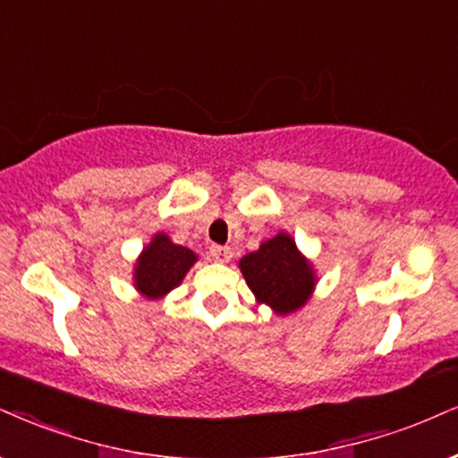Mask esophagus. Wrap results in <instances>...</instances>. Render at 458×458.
<instances>
[{"label": "esophagus", "instance_id": "esophagus-1", "mask_svg": "<svg viewBox=\"0 0 458 458\" xmlns=\"http://www.w3.org/2000/svg\"><path fill=\"white\" fill-rule=\"evenodd\" d=\"M210 257L214 259V261H218V263H227V261H231V257H233V252H231L229 246L212 244L210 246Z\"/></svg>", "mask_w": 458, "mask_h": 458}]
</instances>
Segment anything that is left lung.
I'll list each match as a JSON object with an SVG mask.
<instances>
[{
    "label": "left lung",
    "instance_id": "obj_1",
    "mask_svg": "<svg viewBox=\"0 0 458 458\" xmlns=\"http://www.w3.org/2000/svg\"><path fill=\"white\" fill-rule=\"evenodd\" d=\"M240 269L259 303L278 314L301 308L314 289L312 267L286 233L263 242L257 252L242 259Z\"/></svg>",
    "mask_w": 458,
    "mask_h": 458
}]
</instances>
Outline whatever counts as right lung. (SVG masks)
Returning <instances> with one entry per match:
<instances>
[{"mask_svg": "<svg viewBox=\"0 0 458 458\" xmlns=\"http://www.w3.org/2000/svg\"><path fill=\"white\" fill-rule=\"evenodd\" d=\"M195 261L193 250L169 242L165 233L155 235L135 265V286L150 299L167 295L182 282Z\"/></svg>", "mask_w": 458, "mask_h": 458, "instance_id": "right-lung-1", "label": "right lung"}]
</instances>
